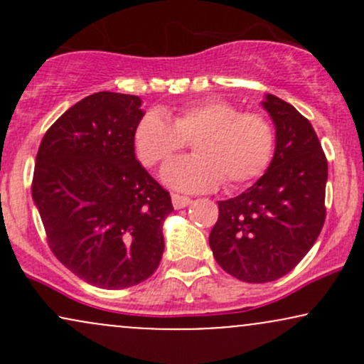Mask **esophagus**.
<instances>
[{
	"mask_svg": "<svg viewBox=\"0 0 364 364\" xmlns=\"http://www.w3.org/2000/svg\"><path fill=\"white\" fill-rule=\"evenodd\" d=\"M171 200H173V207L174 208H185L191 203L190 196H183V195H178V193H174L173 196H171Z\"/></svg>",
	"mask_w": 364,
	"mask_h": 364,
	"instance_id": "1",
	"label": "esophagus"
}]
</instances>
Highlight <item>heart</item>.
<instances>
[{
    "mask_svg": "<svg viewBox=\"0 0 364 364\" xmlns=\"http://www.w3.org/2000/svg\"><path fill=\"white\" fill-rule=\"evenodd\" d=\"M196 154L166 166L162 179L179 191L243 186L265 173L274 156L272 124L257 112H240L224 99H200L178 111L145 112L133 132V149L144 166L168 162L186 140Z\"/></svg>",
    "mask_w": 364,
    "mask_h": 364,
    "instance_id": "heart-1",
    "label": "heart"
}]
</instances>
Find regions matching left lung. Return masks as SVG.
<instances>
[{
    "label": "left lung",
    "mask_w": 364,
    "mask_h": 364,
    "mask_svg": "<svg viewBox=\"0 0 364 364\" xmlns=\"http://www.w3.org/2000/svg\"><path fill=\"white\" fill-rule=\"evenodd\" d=\"M262 107L275 127L265 174L243 193L219 202L208 236L220 267L245 282H270L291 272L325 223L327 159L311 123L296 107L265 94Z\"/></svg>",
    "instance_id": "left-lung-1"
}]
</instances>
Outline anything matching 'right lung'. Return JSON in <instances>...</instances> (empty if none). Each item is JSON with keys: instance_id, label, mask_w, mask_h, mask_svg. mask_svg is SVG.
I'll return each mask as SVG.
<instances>
[{"instance_id": "right-lung-1", "label": "right lung", "mask_w": 364, "mask_h": 364, "mask_svg": "<svg viewBox=\"0 0 364 364\" xmlns=\"http://www.w3.org/2000/svg\"><path fill=\"white\" fill-rule=\"evenodd\" d=\"M139 95L95 92L54 121L36 159L32 198L66 269L101 289L156 272L171 196L140 164L133 132Z\"/></svg>"}]
</instances>
